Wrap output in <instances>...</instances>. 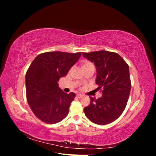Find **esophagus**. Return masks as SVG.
I'll list each match as a JSON object with an SVG mask.
<instances>
[{
	"instance_id": "obj_1",
	"label": "esophagus",
	"mask_w": 156,
	"mask_h": 156,
	"mask_svg": "<svg viewBox=\"0 0 156 156\" xmlns=\"http://www.w3.org/2000/svg\"><path fill=\"white\" fill-rule=\"evenodd\" d=\"M78 98H81L83 96L82 95V94H77V96H76Z\"/></svg>"
}]
</instances>
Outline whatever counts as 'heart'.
Here are the masks:
<instances>
[{"instance_id": "heart-1", "label": "heart", "mask_w": 156, "mask_h": 156, "mask_svg": "<svg viewBox=\"0 0 156 156\" xmlns=\"http://www.w3.org/2000/svg\"><path fill=\"white\" fill-rule=\"evenodd\" d=\"M92 66H94L90 62H89V61L84 60V61H83V62H81V68L83 69H87V68H88L92 67Z\"/></svg>"}]
</instances>
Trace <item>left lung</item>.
<instances>
[{
    "label": "left lung",
    "mask_w": 156,
    "mask_h": 156,
    "mask_svg": "<svg viewBox=\"0 0 156 156\" xmlns=\"http://www.w3.org/2000/svg\"><path fill=\"white\" fill-rule=\"evenodd\" d=\"M96 68V83L101 87L102 96L90 97V103L84 108L88 119L99 125H106L116 120L123 112L131 90L129 66L116 53L107 51L82 53Z\"/></svg>",
    "instance_id": "8db88e82"
}]
</instances>
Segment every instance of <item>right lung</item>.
Wrapping results in <instances>:
<instances>
[{"mask_svg":"<svg viewBox=\"0 0 156 156\" xmlns=\"http://www.w3.org/2000/svg\"><path fill=\"white\" fill-rule=\"evenodd\" d=\"M81 56V52H47L32 61L25 75L27 99L33 113L42 122L56 124L68 115L75 94L65 93L58 87V81Z\"/></svg>","mask_w":156,"mask_h":156,"instance_id":"obj_1","label":"right lung"}]
</instances>
